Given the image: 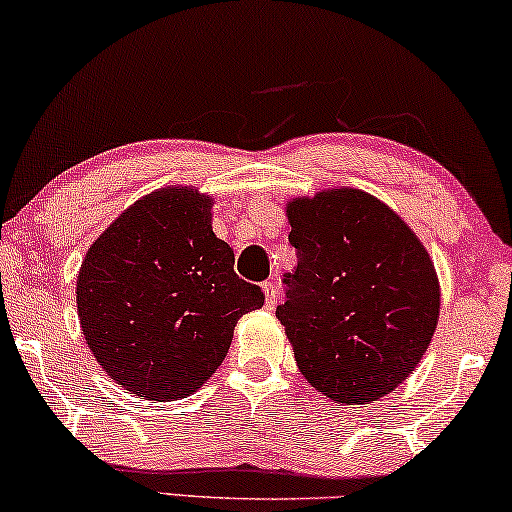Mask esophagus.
Listing matches in <instances>:
<instances>
[{
	"label": "esophagus",
	"instance_id": "1",
	"mask_svg": "<svg viewBox=\"0 0 512 512\" xmlns=\"http://www.w3.org/2000/svg\"><path fill=\"white\" fill-rule=\"evenodd\" d=\"M263 290H265V302H267V306H274V302H277V297H279L277 283H274V281H265V283H263Z\"/></svg>",
	"mask_w": 512,
	"mask_h": 512
}]
</instances>
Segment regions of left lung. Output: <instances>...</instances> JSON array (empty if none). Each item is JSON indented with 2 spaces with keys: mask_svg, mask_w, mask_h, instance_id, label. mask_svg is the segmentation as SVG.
Returning <instances> with one entry per match:
<instances>
[{
  "mask_svg": "<svg viewBox=\"0 0 512 512\" xmlns=\"http://www.w3.org/2000/svg\"><path fill=\"white\" fill-rule=\"evenodd\" d=\"M297 270L277 318L313 387L338 403L377 400L428 350L439 283L428 251L384 203L359 190L288 206Z\"/></svg>",
  "mask_w": 512,
  "mask_h": 512,
  "instance_id": "left-lung-1",
  "label": "left lung"
}]
</instances>
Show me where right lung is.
<instances>
[{
	"mask_svg": "<svg viewBox=\"0 0 512 512\" xmlns=\"http://www.w3.org/2000/svg\"><path fill=\"white\" fill-rule=\"evenodd\" d=\"M233 263L212 233L208 196L183 187L144 196L93 242L77 277L93 357L141 398L190 396L224 361L238 318L265 302Z\"/></svg>",
	"mask_w": 512,
	"mask_h": 512,
	"instance_id": "add662e5",
	"label": "right lung"
}]
</instances>
